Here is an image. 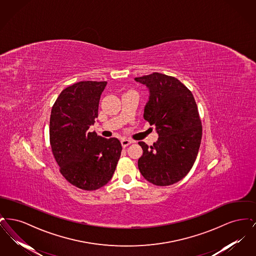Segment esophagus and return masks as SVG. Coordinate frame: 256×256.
<instances>
[{"label":"esophagus","instance_id":"1","mask_svg":"<svg viewBox=\"0 0 256 256\" xmlns=\"http://www.w3.org/2000/svg\"><path fill=\"white\" fill-rule=\"evenodd\" d=\"M132 143V141L128 140V139H122V140H121V144H122V148H126V146L130 145Z\"/></svg>","mask_w":256,"mask_h":256}]
</instances>
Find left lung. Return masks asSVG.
Listing matches in <instances>:
<instances>
[{
    "mask_svg": "<svg viewBox=\"0 0 256 256\" xmlns=\"http://www.w3.org/2000/svg\"><path fill=\"white\" fill-rule=\"evenodd\" d=\"M134 80L148 88L144 119L156 126L159 136L152 146L138 142L143 148L139 170L158 186L178 182L193 167L202 141V126L194 96L178 78L164 74Z\"/></svg>",
    "mask_w": 256,
    "mask_h": 256,
    "instance_id": "left-lung-1",
    "label": "left lung"
}]
</instances>
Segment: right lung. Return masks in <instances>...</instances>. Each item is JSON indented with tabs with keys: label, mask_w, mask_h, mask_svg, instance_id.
<instances>
[{
	"label": "right lung",
	"mask_w": 256,
	"mask_h": 256,
	"mask_svg": "<svg viewBox=\"0 0 256 256\" xmlns=\"http://www.w3.org/2000/svg\"><path fill=\"white\" fill-rule=\"evenodd\" d=\"M106 82H80L65 88L50 118V143L61 174L74 186L93 191L110 182L121 156L117 138H104L88 130L98 118Z\"/></svg>",
	"instance_id": "add662e5"
}]
</instances>
